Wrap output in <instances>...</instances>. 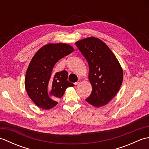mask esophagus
Here are the masks:
<instances>
[{"label":"esophagus","mask_w":149,"mask_h":149,"mask_svg":"<svg viewBox=\"0 0 149 149\" xmlns=\"http://www.w3.org/2000/svg\"><path fill=\"white\" fill-rule=\"evenodd\" d=\"M80 83H81V80H78V81L76 82V83H74V84H75V85H78V84H79Z\"/></svg>","instance_id":"obj_1"}]
</instances>
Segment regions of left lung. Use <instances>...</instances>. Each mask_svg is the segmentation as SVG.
<instances>
[{
	"mask_svg": "<svg viewBox=\"0 0 149 149\" xmlns=\"http://www.w3.org/2000/svg\"><path fill=\"white\" fill-rule=\"evenodd\" d=\"M89 65L88 79L92 86L86 102L95 107L105 106L118 92L123 81V70L106 44L95 37L75 42Z\"/></svg>",
	"mask_w": 149,
	"mask_h": 149,
	"instance_id": "obj_1",
	"label": "left lung"
}]
</instances>
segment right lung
I'll use <instances>...</instances> for the list:
<instances>
[{"instance_id":"1","label":"right lung","mask_w":149,"mask_h":149,"mask_svg":"<svg viewBox=\"0 0 149 149\" xmlns=\"http://www.w3.org/2000/svg\"><path fill=\"white\" fill-rule=\"evenodd\" d=\"M74 50L66 43H48L40 48L33 57L25 77L28 95L37 106L50 109L58 104L68 87L74 84L67 81L66 70L52 73L56 63Z\"/></svg>"}]
</instances>
